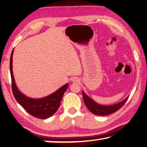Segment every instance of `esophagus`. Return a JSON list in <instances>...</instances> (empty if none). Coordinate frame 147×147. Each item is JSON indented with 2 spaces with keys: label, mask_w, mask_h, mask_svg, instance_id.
I'll use <instances>...</instances> for the list:
<instances>
[{
  "label": "esophagus",
  "mask_w": 147,
  "mask_h": 147,
  "mask_svg": "<svg viewBox=\"0 0 147 147\" xmlns=\"http://www.w3.org/2000/svg\"><path fill=\"white\" fill-rule=\"evenodd\" d=\"M71 81L73 82H77L79 81V79L77 78V77H73L72 79H71Z\"/></svg>",
  "instance_id": "esophagus-1"
}]
</instances>
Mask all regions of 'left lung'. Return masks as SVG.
<instances>
[{"label":"left lung","mask_w":147,"mask_h":147,"mask_svg":"<svg viewBox=\"0 0 147 147\" xmlns=\"http://www.w3.org/2000/svg\"><path fill=\"white\" fill-rule=\"evenodd\" d=\"M82 93L84 102L85 105L88 107V109L93 114L98 116H106L116 112L123 106L124 104L127 101V100L129 98V96H127L123 100L118 102V103L116 104L110 105V106H102V105L96 103L93 99L89 97L83 91H82Z\"/></svg>","instance_id":"8db88e82"}]
</instances>
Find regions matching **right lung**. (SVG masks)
<instances>
[{"label":"right lung","instance_id":"1","mask_svg":"<svg viewBox=\"0 0 147 147\" xmlns=\"http://www.w3.org/2000/svg\"><path fill=\"white\" fill-rule=\"evenodd\" d=\"M14 49L10 57V73L11 77L12 91L19 104L33 117L40 119H46L53 115L59 108L61 101L65 91L68 87V84L59 88L53 93L40 98H32L25 95L18 90L16 86L13 73V54Z\"/></svg>","mask_w":147,"mask_h":147}]
</instances>
